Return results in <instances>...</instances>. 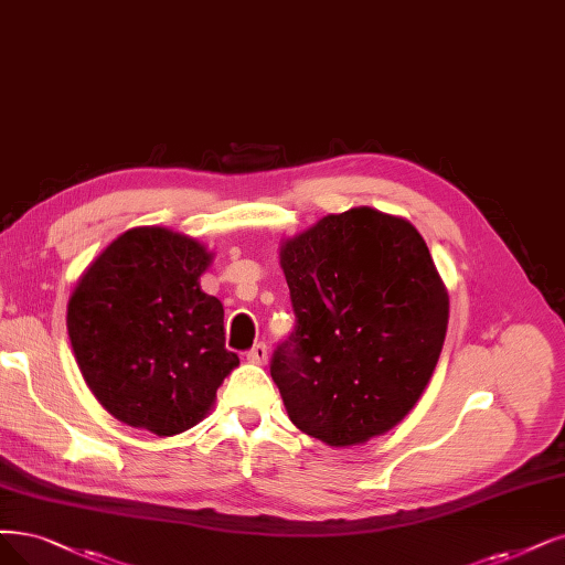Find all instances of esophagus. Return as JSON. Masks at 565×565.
<instances>
[{
  "mask_svg": "<svg viewBox=\"0 0 565 565\" xmlns=\"http://www.w3.org/2000/svg\"><path fill=\"white\" fill-rule=\"evenodd\" d=\"M246 361L256 363V365H265L267 363V344H263V342L254 344V349L246 353Z\"/></svg>",
  "mask_w": 565,
  "mask_h": 565,
  "instance_id": "1",
  "label": "esophagus"
}]
</instances>
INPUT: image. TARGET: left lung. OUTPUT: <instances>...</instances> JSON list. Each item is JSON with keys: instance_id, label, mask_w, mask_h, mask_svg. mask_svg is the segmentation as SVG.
<instances>
[{"instance_id": "1", "label": "left lung", "mask_w": 565, "mask_h": 565, "mask_svg": "<svg viewBox=\"0 0 565 565\" xmlns=\"http://www.w3.org/2000/svg\"><path fill=\"white\" fill-rule=\"evenodd\" d=\"M296 330L269 372L302 433L363 445L422 398L449 321L424 237L370 206L328 214L279 250Z\"/></svg>"}]
</instances>
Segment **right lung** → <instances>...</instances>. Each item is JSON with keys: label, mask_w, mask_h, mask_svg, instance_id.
<instances>
[{"label": "right lung", "mask_w": 565, "mask_h": 565, "mask_svg": "<svg viewBox=\"0 0 565 565\" xmlns=\"http://www.w3.org/2000/svg\"><path fill=\"white\" fill-rule=\"evenodd\" d=\"M212 258L193 237L143 225L81 275L67 305L72 349L118 422L160 437L193 428L239 365L225 349L221 300L200 288Z\"/></svg>", "instance_id": "1"}]
</instances>
